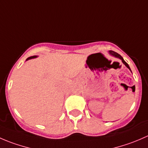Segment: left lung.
Masks as SVG:
<instances>
[{"label":"left lung","instance_id":"8db88e82","mask_svg":"<svg viewBox=\"0 0 148 148\" xmlns=\"http://www.w3.org/2000/svg\"><path fill=\"white\" fill-rule=\"evenodd\" d=\"M109 53H110V55H112V56H114V57H115V58H117V59H120V60L122 61V63H123L125 65V66H126V67H127V68L129 69L130 70V71H131V69H130V68L129 65L127 64V62H125V60H124V59H123V58H122V56H121L119 54V53H116V52L113 51H109ZM131 72H132V71H131Z\"/></svg>","mask_w":148,"mask_h":148}]
</instances>
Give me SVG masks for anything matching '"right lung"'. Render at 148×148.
Masks as SVG:
<instances>
[{
	"label": "right lung",
	"instance_id": "obj_1",
	"mask_svg": "<svg viewBox=\"0 0 148 148\" xmlns=\"http://www.w3.org/2000/svg\"><path fill=\"white\" fill-rule=\"evenodd\" d=\"M36 57H38V56H30V57H28V58H27V59H26V61L29 60V59H35V58H36Z\"/></svg>",
	"mask_w": 148,
	"mask_h": 148
}]
</instances>
